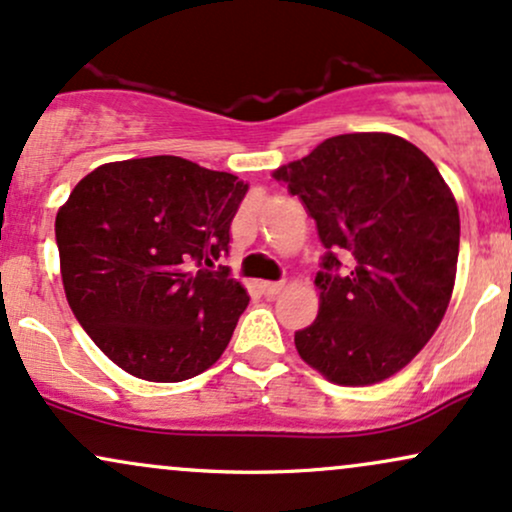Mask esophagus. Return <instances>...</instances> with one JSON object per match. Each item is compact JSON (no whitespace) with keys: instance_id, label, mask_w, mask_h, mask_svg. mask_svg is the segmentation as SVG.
<instances>
[{"instance_id":"34e87169","label":"esophagus","mask_w":512,"mask_h":512,"mask_svg":"<svg viewBox=\"0 0 512 512\" xmlns=\"http://www.w3.org/2000/svg\"><path fill=\"white\" fill-rule=\"evenodd\" d=\"M285 290V282H261V292L266 294V297H275V294H280Z\"/></svg>"}]
</instances>
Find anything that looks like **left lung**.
<instances>
[{
  "mask_svg": "<svg viewBox=\"0 0 512 512\" xmlns=\"http://www.w3.org/2000/svg\"><path fill=\"white\" fill-rule=\"evenodd\" d=\"M302 198L326 254L321 309L294 333L299 357L338 386L398 374L436 333L455 285L458 203L417 146L342 134L273 172Z\"/></svg>",
  "mask_w": 512,
  "mask_h": 512,
  "instance_id": "1",
  "label": "left lung"
}]
</instances>
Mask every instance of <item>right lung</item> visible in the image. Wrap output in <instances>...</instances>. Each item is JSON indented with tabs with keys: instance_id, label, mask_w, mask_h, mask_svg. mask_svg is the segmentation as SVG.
Listing matches in <instances>:
<instances>
[{
	"instance_id": "1",
	"label": "right lung",
	"mask_w": 512,
	"mask_h": 512,
	"mask_svg": "<svg viewBox=\"0 0 512 512\" xmlns=\"http://www.w3.org/2000/svg\"><path fill=\"white\" fill-rule=\"evenodd\" d=\"M246 189L230 172L155 155L100 165L59 208L66 302L126 374L179 383L225 352L249 294L215 261Z\"/></svg>"
}]
</instances>
